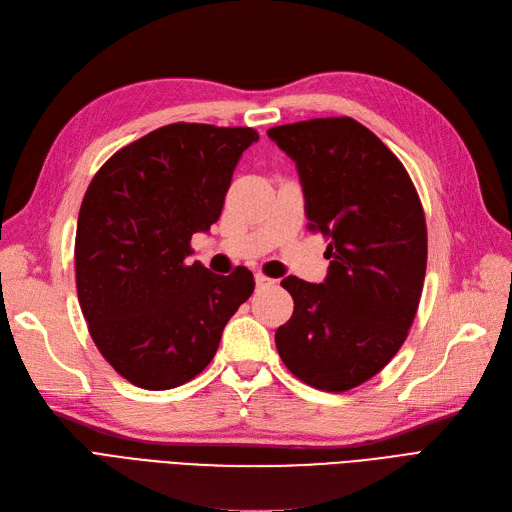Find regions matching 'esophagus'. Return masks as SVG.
Wrapping results in <instances>:
<instances>
[{"label": "esophagus", "mask_w": 512, "mask_h": 512, "mask_svg": "<svg viewBox=\"0 0 512 512\" xmlns=\"http://www.w3.org/2000/svg\"><path fill=\"white\" fill-rule=\"evenodd\" d=\"M273 283H275V279L262 275V273H256V285H258V288H267V285H273Z\"/></svg>", "instance_id": "1"}]
</instances>
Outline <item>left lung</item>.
Segmentation results:
<instances>
[{
    "label": "left lung",
    "instance_id": "8db88e82",
    "mask_svg": "<svg viewBox=\"0 0 512 512\" xmlns=\"http://www.w3.org/2000/svg\"><path fill=\"white\" fill-rule=\"evenodd\" d=\"M300 176L309 231L327 239L323 283L281 285L294 313L275 332L285 367L319 391L376 376L407 338L426 273V220L414 182L384 142L351 117L271 128Z\"/></svg>",
    "mask_w": 512,
    "mask_h": 512
}]
</instances>
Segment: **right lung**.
Listing matches in <instances>:
<instances>
[{
	"mask_svg": "<svg viewBox=\"0 0 512 512\" xmlns=\"http://www.w3.org/2000/svg\"><path fill=\"white\" fill-rule=\"evenodd\" d=\"M252 128L170 124L107 159L84 195L75 281L88 330L113 370L168 391L206 370L254 275L187 264L191 237L220 218Z\"/></svg>",
	"mask_w": 512,
	"mask_h": 512,
	"instance_id": "1",
	"label": "right lung"
}]
</instances>
